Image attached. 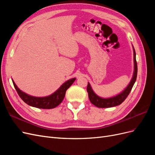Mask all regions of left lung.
<instances>
[{"label": "left lung", "instance_id": "1", "mask_svg": "<svg viewBox=\"0 0 155 155\" xmlns=\"http://www.w3.org/2000/svg\"><path fill=\"white\" fill-rule=\"evenodd\" d=\"M132 46L133 49L134 71L133 77L131 78L128 85L125 88L123 91H121L120 93L118 94H116V96H112L110 97H102L97 95L94 92L91 84L88 83L87 90L88 94V97L91 102L94 105H95L96 107L99 108H109L115 107L120 105L121 103L124 102V100L126 99V97L129 94L131 89H132L136 80H137L138 71L137 63V60H136V52L133 45Z\"/></svg>", "mask_w": 155, "mask_h": 155}]
</instances>
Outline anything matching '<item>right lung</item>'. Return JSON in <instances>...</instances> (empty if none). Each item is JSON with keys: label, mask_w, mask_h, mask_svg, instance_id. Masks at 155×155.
Wrapping results in <instances>:
<instances>
[{"label": "right lung", "mask_w": 155, "mask_h": 155, "mask_svg": "<svg viewBox=\"0 0 155 155\" xmlns=\"http://www.w3.org/2000/svg\"><path fill=\"white\" fill-rule=\"evenodd\" d=\"M76 78H72L63 83L61 87L51 94L45 97H36L28 94L18 88L12 79L18 96L28 105L43 109H50L58 106L63 100L67 89L72 85Z\"/></svg>", "instance_id": "1"}]
</instances>
